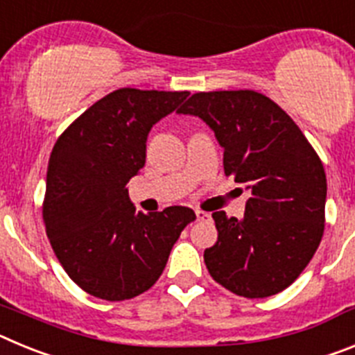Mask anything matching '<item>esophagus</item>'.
Here are the masks:
<instances>
[{
  "label": "esophagus",
  "instance_id": "obj_1",
  "mask_svg": "<svg viewBox=\"0 0 355 355\" xmlns=\"http://www.w3.org/2000/svg\"><path fill=\"white\" fill-rule=\"evenodd\" d=\"M196 216H197V220H209V218H211V215L202 211V209H196Z\"/></svg>",
  "mask_w": 355,
  "mask_h": 355
}]
</instances>
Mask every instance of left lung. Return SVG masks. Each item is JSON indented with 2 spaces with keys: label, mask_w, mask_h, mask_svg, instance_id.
<instances>
[{
  "label": "left lung",
  "mask_w": 355,
  "mask_h": 355,
  "mask_svg": "<svg viewBox=\"0 0 355 355\" xmlns=\"http://www.w3.org/2000/svg\"><path fill=\"white\" fill-rule=\"evenodd\" d=\"M178 112L197 115L215 131L225 175L250 190L241 220L213 213L218 240L205 250L209 275L247 299L283 291L324 236L322 159L293 119L254 90L197 92Z\"/></svg>",
  "instance_id": "left-lung-1"
}]
</instances>
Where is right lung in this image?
I'll use <instances>...</instances> for the list:
<instances>
[{
    "mask_svg": "<svg viewBox=\"0 0 355 355\" xmlns=\"http://www.w3.org/2000/svg\"><path fill=\"white\" fill-rule=\"evenodd\" d=\"M188 92L119 89L58 137L46 178L42 218L69 277L103 300H126L156 283L193 209L135 213L128 181L146 163L150 128Z\"/></svg>",
    "mask_w": 355,
    "mask_h": 355,
    "instance_id": "1",
    "label": "right lung"
}]
</instances>
